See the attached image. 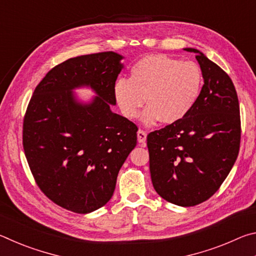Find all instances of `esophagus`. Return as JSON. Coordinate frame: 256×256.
<instances>
[{
	"mask_svg": "<svg viewBox=\"0 0 256 256\" xmlns=\"http://www.w3.org/2000/svg\"><path fill=\"white\" fill-rule=\"evenodd\" d=\"M146 140V133L144 131V130H138V141L140 142V144H144Z\"/></svg>",
	"mask_w": 256,
	"mask_h": 256,
	"instance_id": "obj_1",
	"label": "esophagus"
}]
</instances>
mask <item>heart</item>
Wrapping results in <instances>:
<instances>
[{
    "label": "heart",
    "mask_w": 256,
    "mask_h": 256,
    "mask_svg": "<svg viewBox=\"0 0 256 256\" xmlns=\"http://www.w3.org/2000/svg\"><path fill=\"white\" fill-rule=\"evenodd\" d=\"M202 86L203 73L198 63L158 54L138 60L130 79L116 80L112 94L125 118H136L146 100L142 122L152 125L160 120L172 124L196 106Z\"/></svg>",
    "instance_id": "obj_1"
}]
</instances>
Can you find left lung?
I'll return each instance as SVG.
<instances>
[{"label": "left lung", "instance_id": "8db88e82", "mask_svg": "<svg viewBox=\"0 0 256 256\" xmlns=\"http://www.w3.org/2000/svg\"><path fill=\"white\" fill-rule=\"evenodd\" d=\"M203 73L202 92L184 118L146 138L152 185L160 196L180 206L206 201L235 164L240 144L237 92L222 68L196 48Z\"/></svg>", "mask_w": 256, "mask_h": 256}]
</instances>
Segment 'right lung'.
<instances>
[{"label": "right lung", "instance_id": "add662e5", "mask_svg": "<svg viewBox=\"0 0 256 256\" xmlns=\"http://www.w3.org/2000/svg\"><path fill=\"white\" fill-rule=\"evenodd\" d=\"M114 52L68 58L34 89L24 120V150L40 188L56 204L90 214L114 193L118 172L136 146V125L110 110L124 68ZM90 88L88 103L73 90Z\"/></svg>", "mask_w": 256, "mask_h": 256}]
</instances>
